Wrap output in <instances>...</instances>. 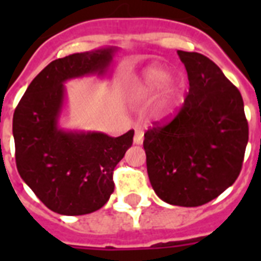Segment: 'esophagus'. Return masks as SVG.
<instances>
[{"label": "esophagus", "mask_w": 261, "mask_h": 261, "mask_svg": "<svg viewBox=\"0 0 261 261\" xmlns=\"http://www.w3.org/2000/svg\"><path fill=\"white\" fill-rule=\"evenodd\" d=\"M143 142V131L141 128H137L134 134V143L135 145H141Z\"/></svg>", "instance_id": "esophagus-1"}]
</instances>
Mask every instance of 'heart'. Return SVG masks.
<instances>
[{
	"instance_id": "1",
	"label": "heart",
	"mask_w": 261,
	"mask_h": 261,
	"mask_svg": "<svg viewBox=\"0 0 261 261\" xmlns=\"http://www.w3.org/2000/svg\"><path fill=\"white\" fill-rule=\"evenodd\" d=\"M168 71L161 66H150L142 73L139 84L135 88V97L139 100H150L160 92L157 102V116L167 118L176 106L180 94V83L174 79H168Z\"/></svg>"
}]
</instances>
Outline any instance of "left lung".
<instances>
[{
    "label": "left lung",
    "instance_id": "8db88e82",
    "mask_svg": "<svg viewBox=\"0 0 261 261\" xmlns=\"http://www.w3.org/2000/svg\"><path fill=\"white\" fill-rule=\"evenodd\" d=\"M190 81L173 120L145 133L149 180L164 202L202 206L236 181L248 143L240 90L211 59L177 51Z\"/></svg>",
    "mask_w": 261,
    "mask_h": 261
}]
</instances>
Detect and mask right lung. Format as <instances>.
Returning a JSON list of instances; mask_svg holds the SVG:
<instances>
[{
  "instance_id": "right-lung-1",
  "label": "right lung",
  "mask_w": 261,
  "mask_h": 261,
  "mask_svg": "<svg viewBox=\"0 0 261 261\" xmlns=\"http://www.w3.org/2000/svg\"><path fill=\"white\" fill-rule=\"evenodd\" d=\"M116 51L102 47L55 59L32 80L14 110L18 173L58 214L84 215L101 208L114 192L115 167L133 145V130L114 138L98 131L63 130L58 124L66 100L63 84L104 75Z\"/></svg>"
}]
</instances>
